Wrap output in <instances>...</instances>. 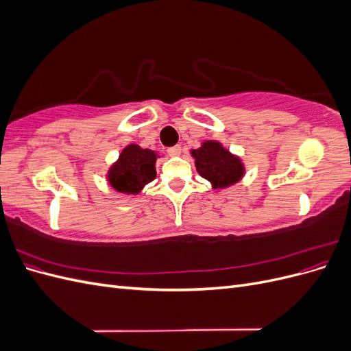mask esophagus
I'll list each match as a JSON object with an SVG mask.
<instances>
[{
    "mask_svg": "<svg viewBox=\"0 0 351 351\" xmlns=\"http://www.w3.org/2000/svg\"><path fill=\"white\" fill-rule=\"evenodd\" d=\"M167 154H168L169 156H178L180 154H182V146H180V145H176V146L168 147V149H167Z\"/></svg>",
    "mask_w": 351,
    "mask_h": 351,
    "instance_id": "obj_1",
    "label": "esophagus"
}]
</instances>
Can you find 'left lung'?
<instances>
[{
	"label": "left lung",
	"mask_w": 351,
	"mask_h": 351,
	"mask_svg": "<svg viewBox=\"0 0 351 351\" xmlns=\"http://www.w3.org/2000/svg\"><path fill=\"white\" fill-rule=\"evenodd\" d=\"M190 154L195 158L196 171L208 180L212 189L230 187L239 183L244 176L241 159L217 141H206Z\"/></svg>",
	"instance_id": "obj_1"
}]
</instances>
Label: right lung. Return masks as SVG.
<instances>
[{
	"label": "right lung",
	"mask_w": 351,
	"mask_h": 351,
	"mask_svg": "<svg viewBox=\"0 0 351 351\" xmlns=\"http://www.w3.org/2000/svg\"><path fill=\"white\" fill-rule=\"evenodd\" d=\"M156 152L142 149L139 145H129L121 151L117 162L108 169L107 180L117 192L137 195L156 177Z\"/></svg>",
	"instance_id": "1"
}]
</instances>
